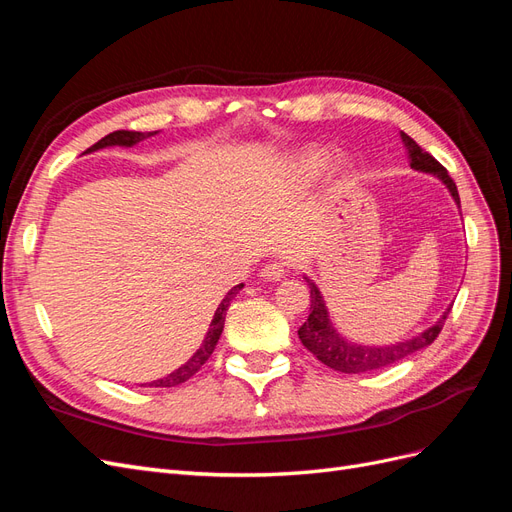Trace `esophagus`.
<instances>
[{
    "label": "esophagus",
    "instance_id": "1",
    "mask_svg": "<svg viewBox=\"0 0 512 512\" xmlns=\"http://www.w3.org/2000/svg\"><path fill=\"white\" fill-rule=\"evenodd\" d=\"M284 275H286L284 262H271V265H267L265 269H260V280L265 282H280Z\"/></svg>",
    "mask_w": 512,
    "mask_h": 512
}]
</instances>
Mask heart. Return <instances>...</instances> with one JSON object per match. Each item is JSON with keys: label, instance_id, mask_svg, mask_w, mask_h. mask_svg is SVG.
Instances as JSON below:
<instances>
[{"label": "heart", "instance_id": "b5f03b06", "mask_svg": "<svg viewBox=\"0 0 512 512\" xmlns=\"http://www.w3.org/2000/svg\"><path fill=\"white\" fill-rule=\"evenodd\" d=\"M324 160H327V151L322 147H305L297 153V158H294V164L303 170H314L318 168Z\"/></svg>", "mask_w": 512, "mask_h": 512}]
</instances>
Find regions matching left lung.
Returning a JSON list of instances; mask_svg holds the SVG:
<instances>
[{
  "label": "left lung",
  "instance_id": "left-lung-1",
  "mask_svg": "<svg viewBox=\"0 0 512 512\" xmlns=\"http://www.w3.org/2000/svg\"><path fill=\"white\" fill-rule=\"evenodd\" d=\"M401 143H404V147L408 151L410 168L418 170V173H427V175H433L436 179H440L448 188V192H451L455 205L459 207L457 185L453 183L451 177H448L446 168L436 158L429 156L427 151L418 147L414 138H410L406 132H401ZM305 282L309 286V301H312V305H309L307 320L301 324V329H299L301 344L309 352H312L320 363H324L335 371H342V374H363V371H376L382 367H389L393 363L408 359L410 354L431 346L433 339H436L438 333L442 331L444 320L453 307V305H448L446 312L436 320V324H431V327H427L421 333H416L414 337L401 339V342L384 344V346L356 344V342H350L348 337H344L333 327V322L329 318L327 301H324L316 282L309 280L307 275H305Z\"/></svg>",
  "mask_w": 512,
  "mask_h": 512
}]
</instances>
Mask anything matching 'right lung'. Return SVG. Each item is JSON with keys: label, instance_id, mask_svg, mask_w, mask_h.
<instances>
[{"label": "right lung", "instance_id": "obj_1", "mask_svg": "<svg viewBox=\"0 0 512 512\" xmlns=\"http://www.w3.org/2000/svg\"><path fill=\"white\" fill-rule=\"evenodd\" d=\"M156 134H160V130H156V132L117 130V132H111L108 136H104L102 141H98L94 147H89L85 153L98 151V149H104V147H134V145H138L141 141H145V138L156 136ZM241 288H243V284L230 288L226 292V297L222 299L218 309H215L213 320L209 324V331H207V335L203 339V344H200V348L190 356L188 363H183L179 369L173 371V374H168V376L158 378V380H153V382H147V386H162V389H170V386H177V384H183L185 380H190L196 374V371L207 363V359L211 356V352L215 350V344H218V339H220V335L224 331V318H226L228 307H230L232 299L237 297Z\"/></svg>", "mask_w": 512, "mask_h": 512}]
</instances>
